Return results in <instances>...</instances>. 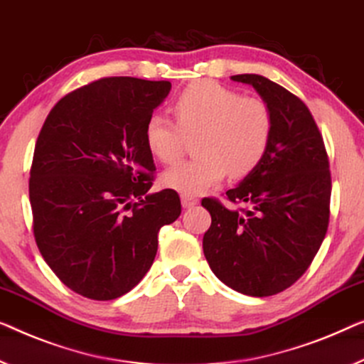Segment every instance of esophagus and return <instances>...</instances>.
I'll return each instance as SVG.
<instances>
[{"label": "esophagus", "instance_id": "esophagus-1", "mask_svg": "<svg viewBox=\"0 0 364 364\" xmlns=\"http://www.w3.org/2000/svg\"><path fill=\"white\" fill-rule=\"evenodd\" d=\"M181 203H183V208H194L199 203V199L196 196H193V194H181Z\"/></svg>", "mask_w": 364, "mask_h": 364}]
</instances>
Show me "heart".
<instances>
[{"label":"heart","mask_w":364,"mask_h":364,"mask_svg":"<svg viewBox=\"0 0 364 364\" xmlns=\"http://www.w3.org/2000/svg\"><path fill=\"white\" fill-rule=\"evenodd\" d=\"M176 124L154 114L145 124V144L161 164H173L194 140L198 156L164 171L161 183L184 194H198L227 175L243 176L264 159L274 132L267 101L243 96L215 81H198L173 101Z\"/></svg>","instance_id":"b5f03b06"}]
</instances>
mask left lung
Returning a JSON list of instances; mask_svg holds the SVG:
<instances>
[{"label":"left lung","instance_id":"8db88e82","mask_svg":"<svg viewBox=\"0 0 364 364\" xmlns=\"http://www.w3.org/2000/svg\"><path fill=\"white\" fill-rule=\"evenodd\" d=\"M252 85L274 116L271 145L257 168L225 199L204 198L210 227L203 250L222 283L253 297L278 294L311 267L330 219L328 155L309 107L262 75H235Z\"/></svg>","mask_w":364,"mask_h":364}]
</instances>
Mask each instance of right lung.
<instances>
[{
    "instance_id": "right-lung-1",
    "label": "right lung",
    "mask_w": 364,
    "mask_h": 364,
    "mask_svg": "<svg viewBox=\"0 0 364 364\" xmlns=\"http://www.w3.org/2000/svg\"><path fill=\"white\" fill-rule=\"evenodd\" d=\"M170 81L109 77L65 95L43 122L31 165L39 252L70 289L111 301L154 263L159 230L181 214L173 189L149 193L154 156L145 124Z\"/></svg>"
}]
</instances>
